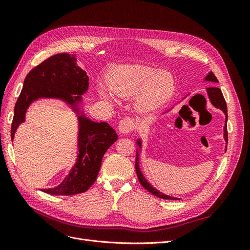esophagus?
<instances>
[{"label":"esophagus","instance_id":"obj_1","mask_svg":"<svg viewBox=\"0 0 250 250\" xmlns=\"http://www.w3.org/2000/svg\"><path fill=\"white\" fill-rule=\"evenodd\" d=\"M134 129V120L127 117L119 122V130L122 134H128Z\"/></svg>","mask_w":250,"mask_h":250}]
</instances>
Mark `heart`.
Wrapping results in <instances>:
<instances>
[{"instance_id": "heart-1", "label": "heart", "mask_w": 250, "mask_h": 250, "mask_svg": "<svg viewBox=\"0 0 250 250\" xmlns=\"http://www.w3.org/2000/svg\"><path fill=\"white\" fill-rule=\"evenodd\" d=\"M108 85L109 88L103 84L98 87L103 99L115 100L113 92L124 99L134 97L135 108L141 113H152L160 109L169 101L175 88L169 72L145 64L116 66L109 73Z\"/></svg>"}]
</instances>
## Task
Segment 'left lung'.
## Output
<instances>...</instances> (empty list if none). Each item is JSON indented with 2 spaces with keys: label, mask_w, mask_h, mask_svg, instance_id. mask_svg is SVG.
<instances>
[{
  "label": "left lung",
  "mask_w": 250,
  "mask_h": 250,
  "mask_svg": "<svg viewBox=\"0 0 250 250\" xmlns=\"http://www.w3.org/2000/svg\"><path fill=\"white\" fill-rule=\"evenodd\" d=\"M204 81L214 82V83H218L219 82L213 72H209L208 74H207V76L204 77ZM206 90H207V94H208V100H209L210 104L213 105L214 107L222 110L224 112V115H225V125L223 127V138H224V141H225V151H226V148H228V126H226V123H228V106H226V102L224 100V97L222 95V92H221L220 88H218L216 86H210V87H208ZM185 98H184V99H185ZM183 100H181V101H183ZM181 101H179L177 104H179ZM173 107L170 108L167 111H165L164 113L169 112L170 110L173 109ZM137 145H138V150H137V160H135V171H137L138 178L140 180L141 185L144 188H145L148 192H150L151 194H153L154 196H156V197H160V198H163V199H173V200L179 199L177 197H172V196H169V195L165 194L163 192H160L153 186H151V184L145 178V176L143 175L142 170L140 168V153H141V151H142V145H143V144H142V139H138L137 140Z\"/></svg>",
  "instance_id": "1"
}]
</instances>
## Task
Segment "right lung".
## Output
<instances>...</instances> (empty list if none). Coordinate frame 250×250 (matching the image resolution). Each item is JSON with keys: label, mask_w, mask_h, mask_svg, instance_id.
<instances>
[{"label": "right lung", "mask_w": 250, "mask_h": 250, "mask_svg": "<svg viewBox=\"0 0 250 250\" xmlns=\"http://www.w3.org/2000/svg\"><path fill=\"white\" fill-rule=\"evenodd\" d=\"M88 76L77 64L75 54L60 53L35 66L26 76L14 106L11 140L25 122L26 112L39 99L60 100L77 117V157L69 174L58 186L42 188L51 195H75L87 191L96 181L103 155L118 140L115 129L106 122H96L83 110V98L88 89Z\"/></svg>", "instance_id": "obj_1"}]
</instances>
